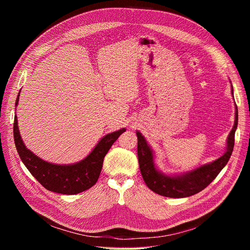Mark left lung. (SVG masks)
<instances>
[{
	"label": "left lung",
	"mask_w": 250,
	"mask_h": 250,
	"mask_svg": "<svg viewBox=\"0 0 250 250\" xmlns=\"http://www.w3.org/2000/svg\"><path fill=\"white\" fill-rule=\"evenodd\" d=\"M231 83V82H230ZM231 94L233 89L231 85ZM238 126V108L236 106L234 124L226 141L225 153L216 161L202 165L183 174L168 175L158 170L154 163L153 151L140 131L138 135V157L142 176L151 191L170 198H185L197 194L213 181L229 161L234 145V132Z\"/></svg>",
	"instance_id": "left-lung-1"
}]
</instances>
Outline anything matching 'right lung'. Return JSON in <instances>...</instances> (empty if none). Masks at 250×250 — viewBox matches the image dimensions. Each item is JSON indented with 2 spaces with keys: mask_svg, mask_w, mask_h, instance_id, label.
Listing matches in <instances>:
<instances>
[{
  "mask_svg": "<svg viewBox=\"0 0 250 250\" xmlns=\"http://www.w3.org/2000/svg\"><path fill=\"white\" fill-rule=\"evenodd\" d=\"M18 95L16 106L19 104ZM17 111V109H16ZM126 129L117 130L103 137L95 148L82 161L71 165H57L43 161L27 149L21 137L18 126V117H14L13 137L18 153L26 168L39 183L51 192L65 195H75L86 191L96 183L102 170L103 160L112 144Z\"/></svg>",
  "mask_w": 250,
  "mask_h": 250,
  "instance_id": "1",
  "label": "right lung"
}]
</instances>
